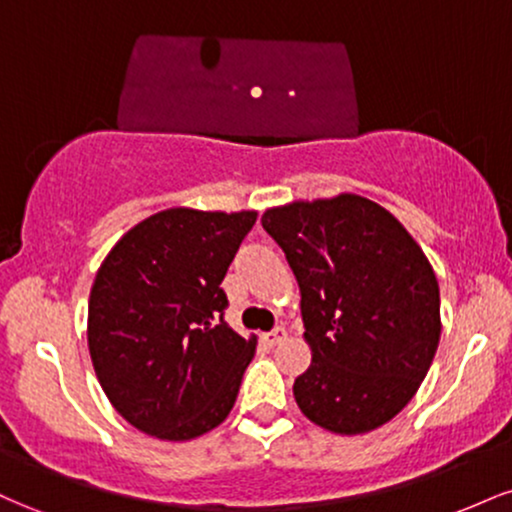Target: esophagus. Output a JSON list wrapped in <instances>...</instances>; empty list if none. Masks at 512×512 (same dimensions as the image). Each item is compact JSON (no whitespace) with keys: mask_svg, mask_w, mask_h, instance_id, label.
Here are the masks:
<instances>
[{"mask_svg":"<svg viewBox=\"0 0 512 512\" xmlns=\"http://www.w3.org/2000/svg\"><path fill=\"white\" fill-rule=\"evenodd\" d=\"M262 339H264V342H267L269 346H276V344L284 342V339H286V330H284V327H274L272 332H264Z\"/></svg>","mask_w":512,"mask_h":512,"instance_id":"1","label":"esophagus"}]
</instances>
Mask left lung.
Returning <instances> with one entry per match:
<instances>
[{
  "mask_svg": "<svg viewBox=\"0 0 512 512\" xmlns=\"http://www.w3.org/2000/svg\"><path fill=\"white\" fill-rule=\"evenodd\" d=\"M264 231L301 289L308 370L293 397L310 421L342 436L397 416L440 342V291L407 228L358 195L267 209Z\"/></svg>",
  "mask_w": 512,
  "mask_h": 512,
  "instance_id": "left-lung-1",
  "label": "left lung"
}]
</instances>
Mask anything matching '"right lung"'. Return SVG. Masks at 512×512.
<instances>
[{
  "instance_id": "add662e5",
  "label": "right lung",
  "mask_w": 512,
  "mask_h": 512,
  "mask_svg": "<svg viewBox=\"0 0 512 512\" xmlns=\"http://www.w3.org/2000/svg\"><path fill=\"white\" fill-rule=\"evenodd\" d=\"M257 211H158L108 252L88 298V351L139 431L190 440L231 414L257 339L223 322L221 281Z\"/></svg>"
}]
</instances>
